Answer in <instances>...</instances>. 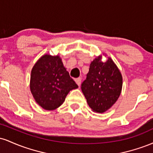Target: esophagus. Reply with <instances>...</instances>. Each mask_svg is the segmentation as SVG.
Wrapping results in <instances>:
<instances>
[{"mask_svg":"<svg viewBox=\"0 0 153 153\" xmlns=\"http://www.w3.org/2000/svg\"><path fill=\"white\" fill-rule=\"evenodd\" d=\"M75 81L77 83V85H78V86H80V82H81V78H78L75 79Z\"/></svg>","mask_w":153,"mask_h":153,"instance_id":"obj_1","label":"esophagus"}]
</instances>
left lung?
I'll return each instance as SVG.
<instances>
[{"mask_svg":"<svg viewBox=\"0 0 153 153\" xmlns=\"http://www.w3.org/2000/svg\"><path fill=\"white\" fill-rule=\"evenodd\" d=\"M104 55V54H103ZM98 56L90 65L81 89L93 111L103 113L118 100L122 89V75L111 57L102 62Z\"/></svg>","mask_w":153,"mask_h":153,"instance_id":"1","label":"left lung"}]
</instances>
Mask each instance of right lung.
<instances>
[{"label": "right lung", "mask_w": 153, "mask_h": 153, "mask_svg": "<svg viewBox=\"0 0 153 153\" xmlns=\"http://www.w3.org/2000/svg\"><path fill=\"white\" fill-rule=\"evenodd\" d=\"M77 88L78 85L70 77L58 54H44L31 70V94L36 103L45 110L58 108L65 101L68 93Z\"/></svg>", "instance_id": "right-lung-1"}]
</instances>
